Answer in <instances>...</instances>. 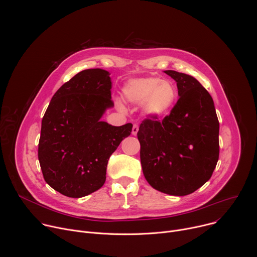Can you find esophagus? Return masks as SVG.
I'll return each mask as SVG.
<instances>
[{
    "instance_id": "34e87169",
    "label": "esophagus",
    "mask_w": 257,
    "mask_h": 257,
    "mask_svg": "<svg viewBox=\"0 0 257 257\" xmlns=\"http://www.w3.org/2000/svg\"><path fill=\"white\" fill-rule=\"evenodd\" d=\"M138 130H139L138 125L134 124V125H133V128H132V134H133V135H136V134H137V132H138Z\"/></svg>"
}]
</instances>
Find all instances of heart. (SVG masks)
<instances>
[{
    "instance_id": "heart-1",
    "label": "heart",
    "mask_w": 257,
    "mask_h": 257,
    "mask_svg": "<svg viewBox=\"0 0 257 257\" xmlns=\"http://www.w3.org/2000/svg\"><path fill=\"white\" fill-rule=\"evenodd\" d=\"M125 97L134 103H144L145 112L154 118L167 114L177 99V89L169 81L159 77L130 81L124 87Z\"/></svg>"
}]
</instances>
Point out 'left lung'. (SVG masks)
<instances>
[{
    "label": "left lung",
    "mask_w": 257,
    "mask_h": 257,
    "mask_svg": "<svg viewBox=\"0 0 257 257\" xmlns=\"http://www.w3.org/2000/svg\"><path fill=\"white\" fill-rule=\"evenodd\" d=\"M180 95L163 120L149 116L137 132L143 175L166 194L184 196L208 181L218 161L219 123L212 97L192 76L165 71Z\"/></svg>",
    "instance_id": "1"
}]
</instances>
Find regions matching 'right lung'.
<instances>
[{
    "mask_svg": "<svg viewBox=\"0 0 257 257\" xmlns=\"http://www.w3.org/2000/svg\"><path fill=\"white\" fill-rule=\"evenodd\" d=\"M112 81L102 69L79 72L54 94L42 121L39 161L48 184L79 198L105 182L109 157L132 131L99 119L112 107Z\"/></svg>",
    "mask_w": 257,
    "mask_h": 257,
    "instance_id": "obj_1",
    "label": "right lung"
}]
</instances>
